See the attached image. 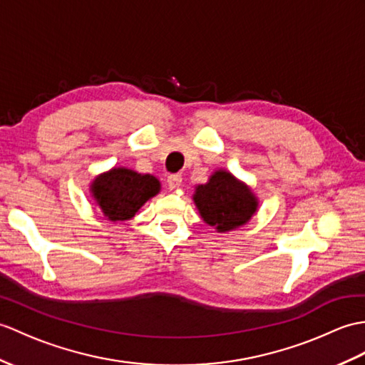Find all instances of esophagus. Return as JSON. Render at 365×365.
<instances>
[{"label":"esophagus","mask_w":365,"mask_h":365,"mask_svg":"<svg viewBox=\"0 0 365 365\" xmlns=\"http://www.w3.org/2000/svg\"><path fill=\"white\" fill-rule=\"evenodd\" d=\"M168 186H169V188H173V190L180 188V186H182V175L180 174L168 175Z\"/></svg>","instance_id":"1"}]
</instances>
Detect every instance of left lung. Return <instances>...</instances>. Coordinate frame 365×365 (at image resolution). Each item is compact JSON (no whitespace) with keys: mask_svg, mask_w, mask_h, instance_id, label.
<instances>
[{"mask_svg":"<svg viewBox=\"0 0 365 365\" xmlns=\"http://www.w3.org/2000/svg\"><path fill=\"white\" fill-rule=\"evenodd\" d=\"M192 200L203 222L217 233L233 232L245 225L259 207L250 186L222 168L216 169L207 183L196 185Z\"/></svg>","mask_w":365,"mask_h":365,"instance_id":"8db88e82","label":"left lung"}]
</instances>
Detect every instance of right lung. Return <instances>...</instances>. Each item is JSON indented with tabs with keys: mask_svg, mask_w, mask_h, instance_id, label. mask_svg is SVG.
<instances>
[{
	"mask_svg": "<svg viewBox=\"0 0 365 365\" xmlns=\"http://www.w3.org/2000/svg\"><path fill=\"white\" fill-rule=\"evenodd\" d=\"M162 183L150 174H140L125 166H115L96 175L90 194L110 222L129 221L149 199L155 197Z\"/></svg>",
	"mask_w": 365,
	"mask_h": 365,
	"instance_id": "obj_1",
	"label": "right lung"
}]
</instances>
